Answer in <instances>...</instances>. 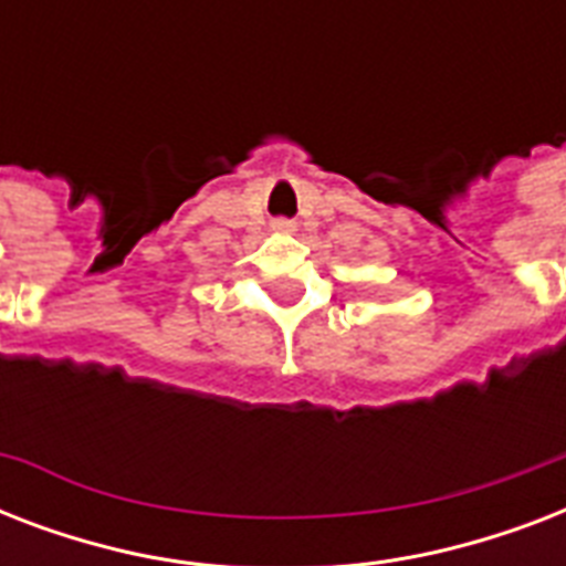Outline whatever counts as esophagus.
Returning <instances> with one entry per match:
<instances>
[{"mask_svg":"<svg viewBox=\"0 0 566 566\" xmlns=\"http://www.w3.org/2000/svg\"><path fill=\"white\" fill-rule=\"evenodd\" d=\"M273 229H275V231H282V234H293V231H296V226H293L291 220H275V222H273Z\"/></svg>","mask_w":566,"mask_h":566,"instance_id":"esophagus-1","label":"esophagus"}]
</instances>
